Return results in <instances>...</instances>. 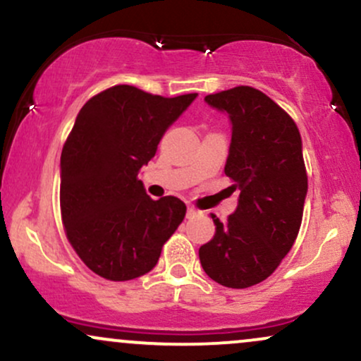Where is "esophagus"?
<instances>
[{"mask_svg":"<svg viewBox=\"0 0 361 361\" xmlns=\"http://www.w3.org/2000/svg\"><path fill=\"white\" fill-rule=\"evenodd\" d=\"M198 214V210L197 209H195V207H190L188 205V209H186V217H193V215H197Z\"/></svg>","mask_w":361,"mask_h":361,"instance_id":"obj_1","label":"esophagus"}]
</instances>
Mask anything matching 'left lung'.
Returning a JSON list of instances; mask_svg holds the SVG:
<instances>
[{
  "mask_svg": "<svg viewBox=\"0 0 361 361\" xmlns=\"http://www.w3.org/2000/svg\"><path fill=\"white\" fill-rule=\"evenodd\" d=\"M205 102L233 123L224 173L241 193L226 222L212 214L215 234L198 256L214 281L247 288L279 268L299 234L307 195L300 132L287 111L251 86L207 94Z\"/></svg>",
  "mask_w": 361,
  "mask_h": 361,
  "instance_id": "left-lung-1",
  "label": "left lung"
}]
</instances>
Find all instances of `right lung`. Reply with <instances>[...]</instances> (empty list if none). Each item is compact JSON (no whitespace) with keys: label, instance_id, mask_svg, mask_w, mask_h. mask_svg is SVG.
<instances>
[{"label":"right lung","instance_id":"obj_1","mask_svg":"<svg viewBox=\"0 0 361 361\" xmlns=\"http://www.w3.org/2000/svg\"><path fill=\"white\" fill-rule=\"evenodd\" d=\"M195 98L117 85L78 114L61 154V215L74 251L103 279L126 281L151 271L185 219L180 198L152 200L137 175Z\"/></svg>","mask_w":361,"mask_h":361}]
</instances>
